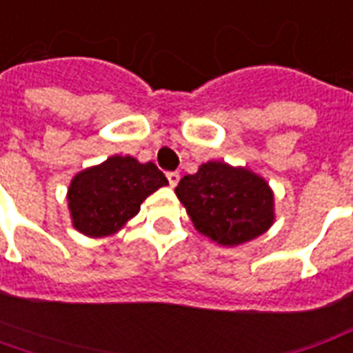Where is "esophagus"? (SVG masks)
I'll list each match as a JSON object with an SVG mask.
<instances>
[{
  "instance_id": "34e87169",
  "label": "esophagus",
  "mask_w": 353,
  "mask_h": 353,
  "mask_svg": "<svg viewBox=\"0 0 353 353\" xmlns=\"http://www.w3.org/2000/svg\"><path fill=\"white\" fill-rule=\"evenodd\" d=\"M166 179L170 183V187H176L177 183H179V174H177V172H168V174H166Z\"/></svg>"
}]
</instances>
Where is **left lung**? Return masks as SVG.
Returning a JSON list of instances; mask_svg holds the SVG:
<instances>
[{
  "mask_svg": "<svg viewBox=\"0 0 353 353\" xmlns=\"http://www.w3.org/2000/svg\"><path fill=\"white\" fill-rule=\"evenodd\" d=\"M176 194L196 230L224 246L252 241L272 225V190L246 168L211 161L183 177Z\"/></svg>",
  "mask_w": 353,
  "mask_h": 353,
  "instance_id": "8db88e82",
  "label": "left lung"
}]
</instances>
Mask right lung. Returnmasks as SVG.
Listing matches in <instances>:
<instances>
[{
	"instance_id": "add662e5",
	"label": "right lung",
	"mask_w": 353,
	"mask_h": 353,
	"mask_svg": "<svg viewBox=\"0 0 353 353\" xmlns=\"http://www.w3.org/2000/svg\"><path fill=\"white\" fill-rule=\"evenodd\" d=\"M165 185V174L153 163L109 157L77 174L70 185L68 207L74 225L88 236L109 235L133 219L142 201Z\"/></svg>"
}]
</instances>
